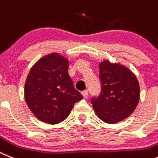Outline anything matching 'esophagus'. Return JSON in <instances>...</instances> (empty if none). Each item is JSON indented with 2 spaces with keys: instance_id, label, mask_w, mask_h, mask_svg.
I'll return each instance as SVG.
<instances>
[{
  "instance_id": "esophagus-1",
  "label": "esophagus",
  "mask_w": 158,
  "mask_h": 158,
  "mask_svg": "<svg viewBox=\"0 0 158 158\" xmlns=\"http://www.w3.org/2000/svg\"><path fill=\"white\" fill-rule=\"evenodd\" d=\"M82 94H83V98H87V97H88V90H83V91H82Z\"/></svg>"
}]
</instances>
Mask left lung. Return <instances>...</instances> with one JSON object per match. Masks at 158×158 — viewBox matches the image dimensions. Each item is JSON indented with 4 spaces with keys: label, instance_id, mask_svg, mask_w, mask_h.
<instances>
[{
    "label": "left lung",
    "instance_id": "8db88e82",
    "mask_svg": "<svg viewBox=\"0 0 158 158\" xmlns=\"http://www.w3.org/2000/svg\"><path fill=\"white\" fill-rule=\"evenodd\" d=\"M101 91L90 102L98 117L114 124L128 118L138 106L140 87L134 74L124 66L103 61L99 64Z\"/></svg>",
    "mask_w": 158,
    "mask_h": 158
}]
</instances>
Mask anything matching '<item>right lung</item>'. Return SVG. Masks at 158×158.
<instances>
[{
    "label": "right lung",
    "instance_id": "obj_1",
    "mask_svg": "<svg viewBox=\"0 0 158 158\" xmlns=\"http://www.w3.org/2000/svg\"><path fill=\"white\" fill-rule=\"evenodd\" d=\"M69 63L58 53L48 55L31 68L24 86L28 108L39 120L57 124L68 117L83 95L68 75Z\"/></svg>",
    "mask_w": 158,
    "mask_h": 158
}]
</instances>
